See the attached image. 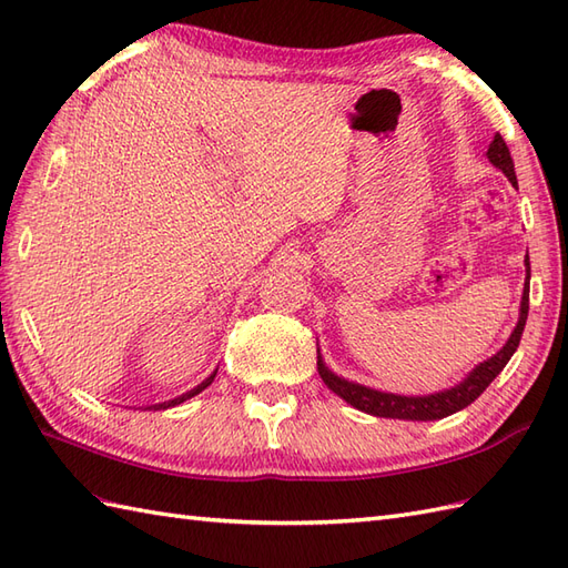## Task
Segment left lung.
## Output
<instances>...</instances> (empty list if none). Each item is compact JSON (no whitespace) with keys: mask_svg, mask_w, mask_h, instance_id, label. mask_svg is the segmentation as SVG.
Listing matches in <instances>:
<instances>
[{"mask_svg":"<svg viewBox=\"0 0 568 568\" xmlns=\"http://www.w3.org/2000/svg\"><path fill=\"white\" fill-rule=\"evenodd\" d=\"M489 162L500 169L506 174V179L518 189V179H516V169H513V160L508 152V144L504 142L496 133L494 142L489 144ZM527 310H530V258L525 256V287H523V297H520V314H518V324L513 328V334L496 355L486 358L479 363L474 371L467 373L463 382H457L455 387H447L433 394H420V397H404V394H392V392H379L373 387L358 385V382H351L346 377H338L334 371H328L322 351L316 348V371H320V377L324 379V385L338 394L341 399L348 402L353 408L358 412H365L371 416L379 418H399V420H438L450 416L455 412H463L465 406H469L479 394L491 385V382L498 377V373L504 371L506 363L510 361V355L518 351L523 328L527 322ZM320 346V344H316Z\"/></svg>","mask_w":568,"mask_h":568,"instance_id":"obj_1","label":"left lung"}]
</instances>
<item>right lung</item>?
I'll return each instance as SVG.
<instances>
[{
    "mask_svg": "<svg viewBox=\"0 0 568 568\" xmlns=\"http://www.w3.org/2000/svg\"><path fill=\"white\" fill-rule=\"evenodd\" d=\"M215 375H217V371L215 373H210V377H205L201 385L197 387H193L191 392H186V394H181V397H176V399H169V402H162V404H152V406H148L144 408V412H164V408H171V406H179V404H183L186 399H191V397H195V394H201L205 387H210L213 385V379H215Z\"/></svg>",
    "mask_w": 568,
    "mask_h": 568,
    "instance_id": "obj_1",
    "label": "right lung"
}]
</instances>
